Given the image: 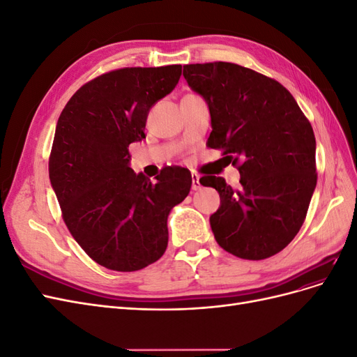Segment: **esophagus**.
Listing matches in <instances>:
<instances>
[{
	"instance_id": "34e87169",
	"label": "esophagus",
	"mask_w": 357,
	"mask_h": 357,
	"mask_svg": "<svg viewBox=\"0 0 357 357\" xmlns=\"http://www.w3.org/2000/svg\"><path fill=\"white\" fill-rule=\"evenodd\" d=\"M192 189L193 190H201L202 189V185L199 181V176L198 174H193L192 172Z\"/></svg>"
}]
</instances>
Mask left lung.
Instances as JSON below:
<instances>
[{
  "label": "left lung",
  "mask_w": 357,
  "mask_h": 357,
  "mask_svg": "<svg viewBox=\"0 0 357 357\" xmlns=\"http://www.w3.org/2000/svg\"><path fill=\"white\" fill-rule=\"evenodd\" d=\"M183 75L207 101L211 149L236 167L241 188L202 177L219 192L210 218L228 253L261 261L282 252L305 220L316 189V138L291 93L277 80L231 62L189 63ZM199 180V181H201Z\"/></svg>",
  "instance_id": "8db88e82"
}]
</instances>
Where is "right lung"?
Listing matches in <instances>:
<instances>
[{"label":"right lung","instance_id":"obj_1","mask_svg":"<svg viewBox=\"0 0 357 357\" xmlns=\"http://www.w3.org/2000/svg\"><path fill=\"white\" fill-rule=\"evenodd\" d=\"M181 66L119 68L75 92L58 119L49 177L62 219L92 261L121 273L156 262L168 245L171 208L189 195L188 168L153 183L129 168L152 105L176 88Z\"/></svg>","mask_w":357,"mask_h":357}]
</instances>
